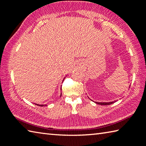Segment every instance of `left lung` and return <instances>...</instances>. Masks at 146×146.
Segmentation results:
<instances>
[{"instance_id":"1","label":"left lung","mask_w":146,"mask_h":146,"mask_svg":"<svg viewBox=\"0 0 146 146\" xmlns=\"http://www.w3.org/2000/svg\"><path fill=\"white\" fill-rule=\"evenodd\" d=\"M116 101H113V102H96L98 104H100V105H110V104H112L113 103L115 102Z\"/></svg>"}]
</instances>
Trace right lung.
I'll use <instances>...</instances> for the list:
<instances>
[{"mask_svg":"<svg viewBox=\"0 0 146 146\" xmlns=\"http://www.w3.org/2000/svg\"><path fill=\"white\" fill-rule=\"evenodd\" d=\"M62 95V94H61ZM36 105H37V106H45V105H38V104H36Z\"/></svg>","mask_w":146,"mask_h":146,"instance_id":"1","label":"right lung"}]
</instances>
